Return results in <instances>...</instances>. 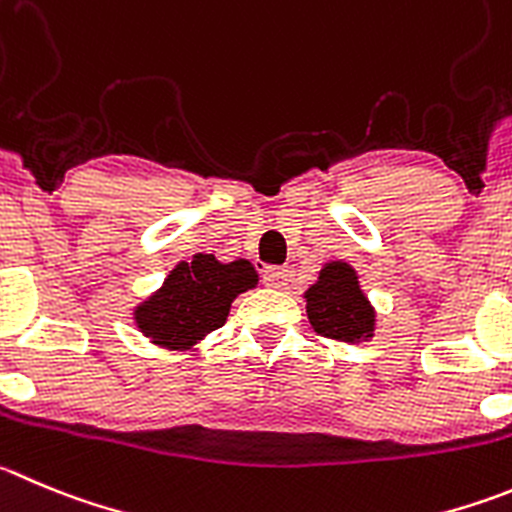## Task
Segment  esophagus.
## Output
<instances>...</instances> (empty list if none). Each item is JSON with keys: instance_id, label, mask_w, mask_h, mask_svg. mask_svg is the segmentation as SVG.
I'll use <instances>...</instances> for the list:
<instances>
[{"instance_id": "34e87169", "label": "esophagus", "mask_w": 512, "mask_h": 512, "mask_svg": "<svg viewBox=\"0 0 512 512\" xmlns=\"http://www.w3.org/2000/svg\"><path fill=\"white\" fill-rule=\"evenodd\" d=\"M262 280H265L267 288H283V285H288V270L270 265L262 270Z\"/></svg>"}]
</instances>
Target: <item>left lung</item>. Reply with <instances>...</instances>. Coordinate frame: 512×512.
<instances>
[{
  "label": "left lung",
  "mask_w": 512,
  "mask_h": 512,
  "mask_svg": "<svg viewBox=\"0 0 512 512\" xmlns=\"http://www.w3.org/2000/svg\"><path fill=\"white\" fill-rule=\"evenodd\" d=\"M305 303L310 326L321 336L346 343L374 336L376 313L348 262H328L305 293Z\"/></svg>",
  "instance_id": "1"
}]
</instances>
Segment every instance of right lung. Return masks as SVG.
Listing matches in <instances>:
<instances>
[{"label": "right lung", "mask_w": 512, "mask_h": 512, "mask_svg": "<svg viewBox=\"0 0 512 512\" xmlns=\"http://www.w3.org/2000/svg\"><path fill=\"white\" fill-rule=\"evenodd\" d=\"M255 285L257 272L247 260L224 265L214 255H194L171 270L161 290L143 300L133 318L156 346L189 348L222 328L232 300Z\"/></svg>", "instance_id": "1"}]
</instances>
